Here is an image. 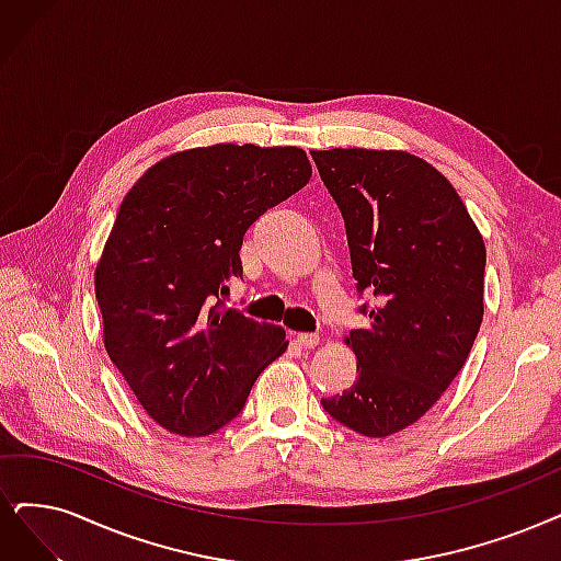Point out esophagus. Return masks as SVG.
<instances>
[{
	"label": "esophagus",
	"mask_w": 561,
	"mask_h": 561,
	"mask_svg": "<svg viewBox=\"0 0 561 561\" xmlns=\"http://www.w3.org/2000/svg\"><path fill=\"white\" fill-rule=\"evenodd\" d=\"M296 342L302 346V348H314L319 344V335L317 333H300L296 337Z\"/></svg>",
	"instance_id": "obj_1"
}]
</instances>
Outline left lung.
<instances>
[{
    "label": "left lung",
    "mask_w": 561,
    "mask_h": 561,
    "mask_svg": "<svg viewBox=\"0 0 561 561\" xmlns=\"http://www.w3.org/2000/svg\"><path fill=\"white\" fill-rule=\"evenodd\" d=\"M337 203L369 328L351 330L358 379L321 398L365 437L416 423L458 377L483 321L485 244L450 182L396 150L312 152Z\"/></svg>",
    "instance_id": "obj_1"
}]
</instances>
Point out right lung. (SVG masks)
<instances>
[{
    "mask_svg": "<svg viewBox=\"0 0 561 561\" xmlns=\"http://www.w3.org/2000/svg\"><path fill=\"white\" fill-rule=\"evenodd\" d=\"M309 178L300 148L224 142L159 161L122 201L94 275L103 344L161 427L217 432L286 351L279 325L221 296L242 277L247 228Z\"/></svg>",
    "mask_w": 561,
    "mask_h": 561,
    "instance_id": "obj_1",
    "label": "right lung"
}]
</instances>
